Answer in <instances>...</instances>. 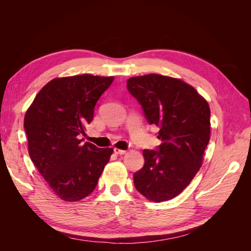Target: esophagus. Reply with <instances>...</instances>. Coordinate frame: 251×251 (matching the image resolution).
I'll return each instance as SVG.
<instances>
[{"label": "esophagus", "instance_id": "obj_1", "mask_svg": "<svg viewBox=\"0 0 251 251\" xmlns=\"http://www.w3.org/2000/svg\"><path fill=\"white\" fill-rule=\"evenodd\" d=\"M114 153L117 154V155H125L126 153V151L125 150H119V149H114Z\"/></svg>", "mask_w": 251, "mask_h": 251}]
</instances>
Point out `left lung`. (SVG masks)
Returning a JSON list of instances; mask_svg holds the SVG:
<instances>
[{"label": "left lung", "mask_w": 251, "mask_h": 251, "mask_svg": "<svg viewBox=\"0 0 251 251\" xmlns=\"http://www.w3.org/2000/svg\"><path fill=\"white\" fill-rule=\"evenodd\" d=\"M126 88L141 105L150 125L159 127L161 144L143 150L144 165L134 184L146 198H175L191 183L202 165L210 138L207 101L184 81L158 74L127 79Z\"/></svg>", "instance_id": "left-lung-1"}]
</instances>
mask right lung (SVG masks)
Instances as JSON below:
<instances>
[{
	"label": "right lung",
	"mask_w": 251,
	"mask_h": 251,
	"mask_svg": "<svg viewBox=\"0 0 251 251\" xmlns=\"http://www.w3.org/2000/svg\"><path fill=\"white\" fill-rule=\"evenodd\" d=\"M114 77L90 74L54 78L26 112L29 155L60 199L75 202L92 193L112 149L82 143L78 135L93 119L94 108Z\"/></svg>",
	"instance_id": "right-lung-1"
}]
</instances>
